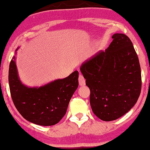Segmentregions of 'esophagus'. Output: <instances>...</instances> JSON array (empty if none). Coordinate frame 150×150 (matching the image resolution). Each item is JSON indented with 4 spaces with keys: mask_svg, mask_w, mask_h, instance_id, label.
<instances>
[{
    "mask_svg": "<svg viewBox=\"0 0 150 150\" xmlns=\"http://www.w3.org/2000/svg\"><path fill=\"white\" fill-rule=\"evenodd\" d=\"M79 83L80 86H83L85 85V79L83 77V75H81V73L79 76Z\"/></svg>",
    "mask_w": 150,
    "mask_h": 150,
    "instance_id": "esophagus-1",
    "label": "esophagus"
}]
</instances>
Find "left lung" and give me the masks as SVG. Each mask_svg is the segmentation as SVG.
Here are the masks:
<instances>
[{
  "instance_id": "obj_1",
  "label": "left lung",
  "mask_w": 150,
  "mask_h": 150,
  "mask_svg": "<svg viewBox=\"0 0 150 150\" xmlns=\"http://www.w3.org/2000/svg\"><path fill=\"white\" fill-rule=\"evenodd\" d=\"M112 42L85 62L81 71L91 91L94 114L104 121L118 119L130 110L141 93V69L130 38L123 34L112 35Z\"/></svg>"
}]
</instances>
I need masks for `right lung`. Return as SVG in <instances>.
Instances as JSON below:
<instances>
[{"label": "right lung", "mask_w": 150, "mask_h": 150, "mask_svg": "<svg viewBox=\"0 0 150 150\" xmlns=\"http://www.w3.org/2000/svg\"><path fill=\"white\" fill-rule=\"evenodd\" d=\"M78 77L79 72L75 71L63 79L39 88H28L22 84L18 77L14 56L10 63L9 87L15 107L26 120L40 126L54 125L65 116L78 87Z\"/></svg>", "instance_id": "right-lung-1"}]
</instances>
